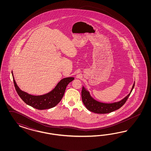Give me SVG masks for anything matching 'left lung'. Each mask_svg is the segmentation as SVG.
<instances>
[{
  "label": "left lung",
  "mask_w": 151,
  "mask_h": 151,
  "mask_svg": "<svg viewBox=\"0 0 151 151\" xmlns=\"http://www.w3.org/2000/svg\"><path fill=\"white\" fill-rule=\"evenodd\" d=\"M134 83L135 82H134L132 88L131 90L130 93L127 96L125 97L124 99L119 102L112 104L102 103L94 100L91 96H90L89 92L86 90L85 87H82L81 91L82 102L84 105L87 108V110L91 111L92 112L100 114H105L112 112L115 110H118L125 104L134 88Z\"/></svg>",
  "instance_id": "1"
}]
</instances>
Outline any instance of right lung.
I'll list each match as a JSON object with an SVG mask.
<instances>
[{
  "label": "right lung",
  "mask_w": 151,
  "mask_h": 151,
  "mask_svg": "<svg viewBox=\"0 0 151 151\" xmlns=\"http://www.w3.org/2000/svg\"><path fill=\"white\" fill-rule=\"evenodd\" d=\"M12 73L14 86L19 97L25 104L37 110L49 109L57 105L64 96L66 88L69 82L74 80V78L71 77L64 78L50 92L40 96H34L22 91L19 88L14 80L13 72H12Z\"/></svg>",
  "instance_id": "1"
}]
</instances>
